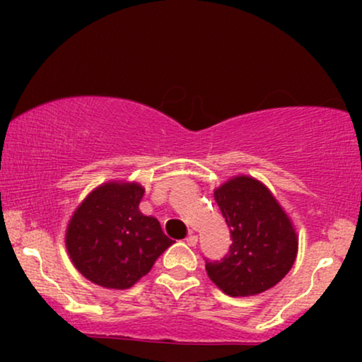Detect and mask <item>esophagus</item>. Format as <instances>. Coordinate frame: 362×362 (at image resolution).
<instances>
[{"label":"esophagus","instance_id":"esophagus-1","mask_svg":"<svg viewBox=\"0 0 362 362\" xmlns=\"http://www.w3.org/2000/svg\"><path fill=\"white\" fill-rule=\"evenodd\" d=\"M185 242H187V245H189V247H195V245H197V235H189V236H187V240H185Z\"/></svg>","mask_w":362,"mask_h":362}]
</instances>
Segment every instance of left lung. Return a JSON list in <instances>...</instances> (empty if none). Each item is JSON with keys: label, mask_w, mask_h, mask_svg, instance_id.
Returning <instances> with one entry per match:
<instances>
[{"label": "left lung", "mask_w": 362, "mask_h": 362, "mask_svg": "<svg viewBox=\"0 0 362 362\" xmlns=\"http://www.w3.org/2000/svg\"><path fill=\"white\" fill-rule=\"evenodd\" d=\"M230 226V252L206 260L209 279L228 296H255L274 288L291 271L298 255L293 221L260 180L236 175L214 190Z\"/></svg>", "instance_id": "1"}]
</instances>
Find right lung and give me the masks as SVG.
Listing matches in <instances>:
<instances>
[{"label": "right lung", "mask_w": 362, "mask_h": 362, "mask_svg": "<svg viewBox=\"0 0 362 362\" xmlns=\"http://www.w3.org/2000/svg\"><path fill=\"white\" fill-rule=\"evenodd\" d=\"M138 182L98 185L76 207L66 228V248L81 276L107 289H129L151 271L173 242L160 221L139 211Z\"/></svg>", "instance_id": "right-lung-1"}]
</instances>
